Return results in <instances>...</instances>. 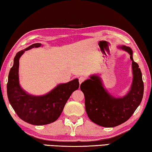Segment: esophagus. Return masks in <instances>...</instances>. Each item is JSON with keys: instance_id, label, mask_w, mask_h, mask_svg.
Returning a JSON list of instances; mask_svg holds the SVG:
<instances>
[{"instance_id": "obj_1", "label": "esophagus", "mask_w": 152, "mask_h": 152, "mask_svg": "<svg viewBox=\"0 0 152 152\" xmlns=\"http://www.w3.org/2000/svg\"><path fill=\"white\" fill-rule=\"evenodd\" d=\"M78 80H79L80 84H81V83H82V82H83L84 80H85L86 78H85V77H84V76H80V78H78Z\"/></svg>"}]
</instances>
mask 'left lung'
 <instances>
[{
	"instance_id": "obj_1",
	"label": "left lung",
	"mask_w": 152,
	"mask_h": 152,
	"mask_svg": "<svg viewBox=\"0 0 152 152\" xmlns=\"http://www.w3.org/2000/svg\"><path fill=\"white\" fill-rule=\"evenodd\" d=\"M121 48L129 53L132 61L133 83L126 96L119 99L112 96L105 91L101 79L96 76H92L91 79L80 85L85 97L86 111L89 119L102 127H114L127 121L140 104L143 98L142 74L138 64L133 60L132 49L125 45Z\"/></svg>"
}]
</instances>
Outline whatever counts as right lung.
I'll use <instances>...</instances> for the list:
<instances>
[{
  "label": "right lung",
  "instance_id": "add662e5",
  "mask_svg": "<svg viewBox=\"0 0 152 152\" xmlns=\"http://www.w3.org/2000/svg\"><path fill=\"white\" fill-rule=\"evenodd\" d=\"M41 43H34L18 52L14 58L7 82V96L10 104L20 119L29 124L43 125L54 122L60 116L67 101L72 92L79 88L78 79L61 84L48 94L41 96L28 94L19 84V58L25 51L38 48Z\"/></svg>",
  "mask_w": 152,
  "mask_h": 152
}]
</instances>
